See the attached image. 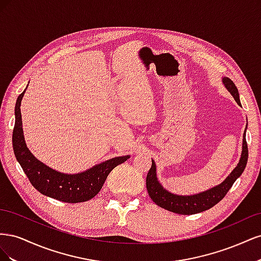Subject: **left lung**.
Masks as SVG:
<instances>
[{
	"label": "left lung",
	"instance_id": "8db88e82",
	"mask_svg": "<svg viewBox=\"0 0 261 261\" xmlns=\"http://www.w3.org/2000/svg\"><path fill=\"white\" fill-rule=\"evenodd\" d=\"M223 84L225 85L226 89L231 92L235 101L238 102V105L241 106L239 90L236 88L235 84L227 77L223 78ZM247 159L248 148L244 133L243 150L238 167L232 171L231 174L225 178V180H223V183H221L216 187H212L209 191L193 196H178L169 193L167 189H164L156 179L155 163L152 160L151 168H150L146 178L147 191L150 198H151L159 207L167 209L171 212L178 213V215H195V213H199L212 208L215 204H217L219 201L224 198L227 192L230 191V188L233 186L234 181L242 175V173L247 164Z\"/></svg>",
	"mask_w": 261,
	"mask_h": 261
}]
</instances>
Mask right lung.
<instances>
[{
  "label": "right lung",
  "instance_id": "1",
  "mask_svg": "<svg viewBox=\"0 0 261 261\" xmlns=\"http://www.w3.org/2000/svg\"><path fill=\"white\" fill-rule=\"evenodd\" d=\"M23 93L25 91L19 94L15 106L13 149L31 185L44 196L68 203L83 202L93 198L101 191L110 172L127 160L129 155L113 158L78 174H64L46 167L31 154L23 139L20 113Z\"/></svg>",
  "mask_w": 261,
  "mask_h": 261
}]
</instances>
